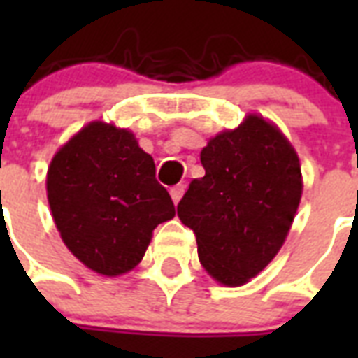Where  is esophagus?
<instances>
[{
    "label": "esophagus",
    "instance_id": "obj_1",
    "mask_svg": "<svg viewBox=\"0 0 358 358\" xmlns=\"http://www.w3.org/2000/svg\"><path fill=\"white\" fill-rule=\"evenodd\" d=\"M185 191V185L180 184V185H174L173 189H171V199H173L174 204H178L180 199H182V195H184Z\"/></svg>",
    "mask_w": 358,
    "mask_h": 358
}]
</instances>
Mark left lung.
Returning a JSON list of instances; mask_svg holds the SVG:
<instances>
[{"label": "left lung", "instance_id": "obj_1", "mask_svg": "<svg viewBox=\"0 0 358 358\" xmlns=\"http://www.w3.org/2000/svg\"><path fill=\"white\" fill-rule=\"evenodd\" d=\"M206 174L178 204L199 260L217 282L243 286L277 256L299 208V157L277 126L249 115L201 152Z\"/></svg>", "mask_w": 358, "mask_h": 358}]
</instances>
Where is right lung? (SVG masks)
Wrapping results in <instances>:
<instances>
[{"label":"right lung","instance_id":"1","mask_svg":"<svg viewBox=\"0 0 358 358\" xmlns=\"http://www.w3.org/2000/svg\"><path fill=\"white\" fill-rule=\"evenodd\" d=\"M53 221L69 250L89 269L117 277L145 256L152 232L174 217L150 154L135 135L91 122L59 148L46 178Z\"/></svg>","mask_w":358,"mask_h":358}]
</instances>
